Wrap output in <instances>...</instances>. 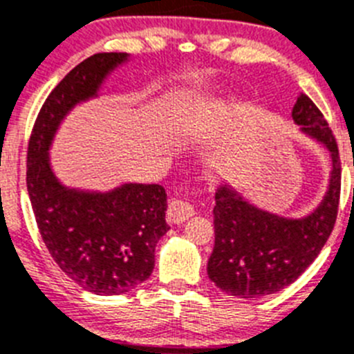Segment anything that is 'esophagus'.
Instances as JSON below:
<instances>
[{
	"label": "esophagus",
	"instance_id": "obj_1",
	"mask_svg": "<svg viewBox=\"0 0 354 354\" xmlns=\"http://www.w3.org/2000/svg\"><path fill=\"white\" fill-rule=\"evenodd\" d=\"M196 215V209L192 205L185 203V201H171L169 208H167V218L173 224H183L185 221H189L190 216Z\"/></svg>",
	"mask_w": 354,
	"mask_h": 354
}]
</instances>
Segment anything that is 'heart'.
<instances>
[{
	"label": "heart",
	"mask_w": 354,
	"mask_h": 354,
	"mask_svg": "<svg viewBox=\"0 0 354 354\" xmlns=\"http://www.w3.org/2000/svg\"><path fill=\"white\" fill-rule=\"evenodd\" d=\"M205 118H206V113H201V114H197V116H196V120H194V125H201V123L205 122Z\"/></svg>",
	"instance_id": "b5f03b06"
}]
</instances>
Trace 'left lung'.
Instances as JSON below:
<instances>
[{
    "instance_id": "obj_1",
    "label": "left lung",
    "mask_w": 354,
    "mask_h": 354,
    "mask_svg": "<svg viewBox=\"0 0 354 354\" xmlns=\"http://www.w3.org/2000/svg\"><path fill=\"white\" fill-rule=\"evenodd\" d=\"M291 116L301 133L330 153L326 192L310 213L292 218L254 205L227 181L216 187L215 247L208 259V277L216 288L236 298H259L292 284L314 263L335 224L340 197L335 138L305 93H300Z\"/></svg>"
}]
</instances>
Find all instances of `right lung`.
<instances>
[{
	"label": "right lung",
	"mask_w": 354,
	"mask_h": 354,
	"mask_svg": "<svg viewBox=\"0 0 354 354\" xmlns=\"http://www.w3.org/2000/svg\"><path fill=\"white\" fill-rule=\"evenodd\" d=\"M129 62L127 53H98L70 70L44 102L28 146V194L44 243L70 279L102 296L125 295L149 279L155 247L169 231L167 194L133 181L109 190L68 187L54 173L50 148L66 116L100 97Z\"/></svg>",
	"instance_id": "obj_1"
}]
</instances>
